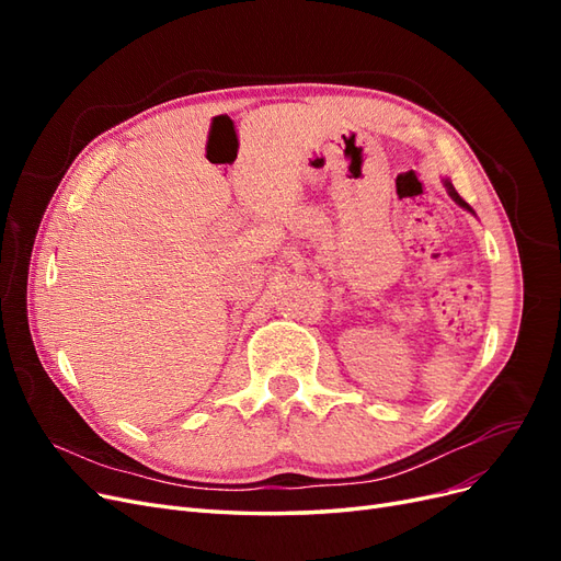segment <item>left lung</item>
Returning <instances> with one entry per match:
<instances>
[{"instance_id":"1","label":"left lung","mask_w":561,"mask_h":561,"mask_svg":"<svg viewBox=\"0 0 561 561\" xmlns=\"http://www.w3.org/2000/svg\"><path fill=\"white\" fill-rule=\"evenodd\" d=\"M445 186H447V192H449V196H451V198H454V201L458 203V206H461V208H466V210H470V213H472V208L468 206V203H466V201H463L461 196H458V192L454 190V184H451L449 180H445Z\"/></svg>"}]
</instances>
